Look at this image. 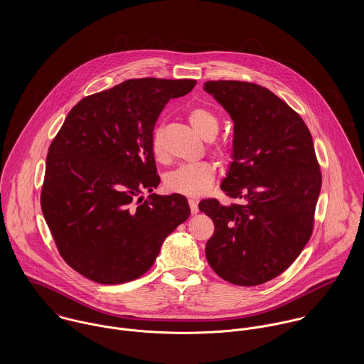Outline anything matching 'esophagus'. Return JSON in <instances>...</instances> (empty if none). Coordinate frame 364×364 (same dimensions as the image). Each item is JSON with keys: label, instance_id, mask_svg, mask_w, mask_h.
<instances>
[{"label": "esophagus", "instance_id": "34e87169", "mask_svg": "<svg viewBox=\"0 0 364 364\" xmlns=\"http://www.w3.org/2000/svg\"><path fill=\"white\" fill-rule=\"evenodd\" d=\"M189 206H191V211H192V214H196V213L199 211V208H198V200H195V199H189Z\"/></svg>", "mask_w": 364, "mask_h": 364}]
</instances>
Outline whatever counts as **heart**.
Instances as JSON below:
<instances>
[{"instance_id": "heart-1", "label": "heart", "mask_w": 364, "mask_h": 364, "mask_svg": "<svg viewBox=\"0 0 364 364\" xmlns=\"http://www.w3.org/2000/svg\"><path fill=\"white\" fill-rule=\"evenodd\" d=\"M188 120L195 132L205 140H211L218 134L220 122L213 110L203 106L192 107L188 112ZM151 151L158 161H164L165 150L161 140V134L156 132L151 137ZM213 151L220 156H225V150L215 144ZM214 179V166L206 162L185 164L169 172L165 178V186L171 192L182 193L186 196H199L211 186Z\"/></svg>"}]
</instances>
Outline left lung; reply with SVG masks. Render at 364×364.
Segmentation results:
<instances>
[{"mask_svg":"<svg viewBox=\"0 0 364 364\" xmlns=\"http://www.w3.org/2000/svg\"><path fill=\"white\" fill-rule=\"evenodd\" d=\"M203 90L234 122L232 162L221 191L242 203L205 199L214 223L206 244L211 269L237 286L283 273L307 245L321 171L304 120L272 91L242 81H208Z\"/></svg>","mask_w":364,"mask_h":364,"instance_id":"8db88e82","label":"left lung"}]
</instances>
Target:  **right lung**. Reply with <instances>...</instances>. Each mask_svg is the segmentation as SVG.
<instances>
[{
    "label": "right lung",
    "instance_id": "add662e5",
    "mask_svg": "<svg viewBox=\"0 0 364 364\" xmlns=\"http://www.w3.org/2000/svg\"><path fill=\"white\" fill-rule=\"evenodd\" d=\"M195 80H127L85 97L49 147L41 205L63 259L101 284L143 276L165 238L191 215L185 196L159 185L151 137L171 98Z\"/></svg>",
    "mask_w": 364,
    "mask_h": 364
}]
</instances>
